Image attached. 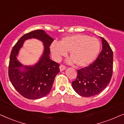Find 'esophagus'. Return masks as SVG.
Wrapping results in <instances>:
<instances>
[{"label": "esophagus", "mask_w": 124, "mask_h": 124, "mask_svg": "<svg viewBox=\"0 0 124 124\" xmlns=\"http://www.w3.org/2000/svg\"><path fill=\"white\" fill-rule=\"evenodd\" d=\"M59 68H60V71H63L64 70H65V69H66L65 66L62 65V64H61V65H60V67H59Z\"/></svg>", "instance_id": "1"}]
</instances>
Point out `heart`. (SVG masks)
Masks as SVG:
<instances>
[{
    "instance_id": "heart-1",
    "label": "heart",
    "mask_w": 124,
    "mask_h": 124,
    "mask_svg": "<svg viewBox=\"0 0 124 124\" xmlns=\"http://www.w3.org/2000/svg\"><path fill=\"white\" fill-rule=\"evenodd\" d=\"M100 48L101 44L97 38L81 34L65 37L60 43L54 42L51 46L56 60H60L69 52V62H74L77 67H81L92 63L99 54Z\"/></svg>"
}]
</instances>
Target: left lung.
I'll return each mask as SVG.
<instances>
[{
	"label": "left lung",
	"instance_id": "obj_1",
	"mask_svg": "<svg viewBox=\"0 0 124 124\" xmlns=\"http://www.w3.org/2000/svg\"><path fill=\"white\" fill-rule=\"evenodd\" d=\"M103 49L95 60L89 65L77 70L72 87L78 94L85 97L96 95L103 91L111 81L113 72V51L104 38Z\"/></svg>",
	"mask_w": 124,
	"mask_h": 124
}]
</instances>
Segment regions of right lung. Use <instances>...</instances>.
Masks as SVG:
<instances>
[{
	"label": "right lung",
	"mask_w": 124,
	"mask_h": 124,
	"mask_svg": "<svg viewBox=\"0 0 124 124\" xmlns=\"http://www.w3.org/2000/svg\"><path fill=\"white\" fill-rule=\"evenodd\" d=\"M30 38L39 39L44 43L43 55L35 66L23 67L16 59L18 51L25 40ZM53 38L43 30H36L25 34L15 44L10 55L8 76L15 89L23 97L29 99H37L44 97L50 93L56 76L60 72V64L50 59V46ZM24 68V70H19Z\"/></svg>",
	"instance_id": "right-lung-1"
}]
</instances>
